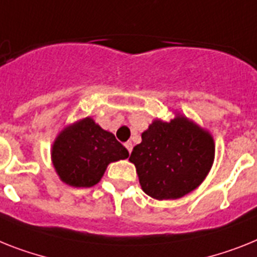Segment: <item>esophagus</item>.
Returning <instances> with one entry per match:
<instances>
[{
    "label": "esophagus",
    "mask_w": 257,
    "mask_h": 257,
    "mask_svg": "<svg viewBox=\"0 0 257 257\" xmlns=\"http://www.w3.org/2000/svg\"><path fill=\"white\" fill-rule=\"evenodd\" d=\"M125 148L128 149V152L129 153H132V149H133V144L131 141H128V142H125Z\"/></svg>",
    "instance_id": "esophagus-1"
}]
</instances>
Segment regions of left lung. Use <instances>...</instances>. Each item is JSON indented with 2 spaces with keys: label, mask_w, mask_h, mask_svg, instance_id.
Here are the masks:
<instances>
[{
  "label": "left lung",
  "mask_w": 257,
  "mask_h": 257,
  "mask_svg": "<svg viewBox=\"0 0 257 257\" xmlns=\"http://www.w3.org/2000/svg\"><path fill=\"white\" fill-rule=\"evenodd\" d=\"M129 161L142 191L155 200H176L196 189L214 162L213 136L184 115L155 118L141 135Z\"/></svg>",
  "instance_id": "obj_1"
}]
</instances>
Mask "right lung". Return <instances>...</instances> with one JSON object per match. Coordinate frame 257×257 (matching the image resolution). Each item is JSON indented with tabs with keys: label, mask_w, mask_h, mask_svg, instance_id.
Wrapping results in <instances>:
<instances>
[{
	"label": "right lung",
	"mask_w": 257,
	"mask_h": 257,
	"mask_svg": "<svg viewBox=\"0 0 257 257\" xmlns=\"http://www.w3.org/2000/svg\"><path fill=\"white\" fill-rule=\"evenodd\" d=\"M128 157V150L115 136L104 131L92 117L66 125L51 149L56 174L61 182L75 188L98 184L109 163Z\"/></svg>",
	"instance_id": "obj_1"
}]
</instances>
